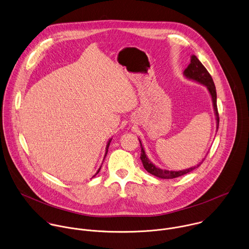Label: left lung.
I'll return each mask as SVG.
<instances>
[{
	"instance_id": "1",
	"label": "left lung",
	"mask_w": 249,
	"mask_h": 249,
	"mask_svg": "<svg viewBox=\"0 0 249 249\" xmlns=\"http://www.w3.org/2000/svg\"><path fill=\"white\" fill-rule=\"evenodd\" d=\"M183 75L184 77H186L187 79L193 80L195 82H198L204 86L207 87V89L209 90L211 97H212V101H213V111H214V115H215V120H216V132L218 130V126H219V115H218V110H217V104H216V89H215V85L214 82L213 80V77L211 76V74L209 73V71H207V69L204 67V65L200 62V60L195 56V55H191V61L190 64L188 65V67L184 70L183 71ZM140 144H141V148H142V153H141V160L142 162L143 168L151 175L159 178H163V179H171V178H176L178 177H181L183 175H186L190 172H192L193 170H195L196 168L200 167L201 164L203 163L204 159L202 160V162H200L199 164H197V166L185 169V170H181V171H169V170H163L157 166H155L147 157L144 148L142 146V143L141 142V140L139 139Z\"/></svg>"
}]
</instances>
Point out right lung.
<instances>
[{
	"label": "right lung",
	"mask_w": 249,
	"mask_h": 249,
	"mask_svg": "<svg viewBox=\"0 0 249 249\" xmlns=\"http://www.w3.org/2000/svg\"><path fill=\"white\" fill-rule=\"evenodd\" d=\"M111 140H112V139H109V141H108V142H107V146H106V154H105V157H104V160H105V158H106V156H107V150H108V146H109V144H110V142H111ZM101 167H102V166H101ZM101 167H100V168H99V170H98V171H97V173H96V175H98V174H99V172H100V170H101ZM96 175H95V176H96ZM95 176H94V177H95Z\"/></svg>",
	"instance_id": "add662e5"
}]
</instances>
